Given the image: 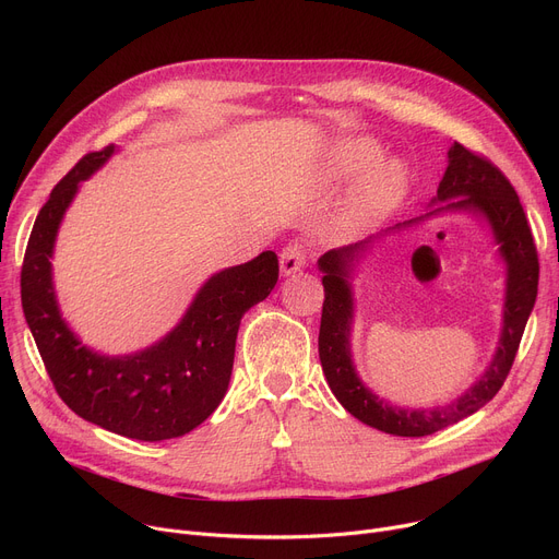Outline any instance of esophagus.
I'll return each mask as SVG.
<instances>
[{
	"label": "esophagus",
	"instance_id": "obj_1",
	"mask_svg": "<svg viewBox=\"0 0 559 559\" xmlns=\"http://www.w3.org/2000/svg\"><path fill=\"white\" fill-rule=\"evenodd\" d=\"M306 267V251L301 245H287L281 251V274L292 276Z\"/></svg>",
	"mask_w": 559,
	"mask_h": 559
}]
</instances>
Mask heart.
<instances>
[{"mask_svg": "<svg viewBox=\"0 0 559 559\" xmlns=\"http://www.w3.org/2000/svg\"><path fill=\"white\" fill-rule=\"evenodd\" d=\"M378 158V146L371 140H348L335 152V167L344 174L362 171ZM403 183V167L399 163H385L376 167L365 181L358 199V211H376L399 192Z\"/></svg>", "mask_w": 559, "mask_h": 559, "instance_id": "1", "label": "heart"}]
</instances>
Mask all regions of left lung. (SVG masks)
Returning <instances> with one entry per match:
<instances>
[{"mask_svg":"<svg viewBox=\"0 0 559 559\" xmlns=\"http://www.w3.org/2000/svg\"><path fill=\"white\" fill-rule=\"evenodd\" d=\"M455 198V202L450 199ZM435 201H447L428 211L417 219L396 224L390 230L413 226L444 211H462L485 217L491 226L498 253L508 264L506 281V306H503V331L498 340L493 360L485 373L462 396L449 405L424 407H399L385 399L376 396L356 373L350 360V321H354V289H350V272L354 262L371 247L373 238L362 242L331 249L319 258V270L324 272V308H321L319 326V360L329 388L335 399L362 424L399 437H426L442 430L460 419L474 415L496 392L503 388L512 369L514 356L525 331L527 317L533 312L539 283V258L527 226L523 205L508 176L485 156L468 152L460 142L449 150V167L444 179L439 181ZM388 233V230H385Z\"/></svg>","mask_w":559,"mask_h":559,"instance_id":"obj_1","label":"left lung"}]
</instances>
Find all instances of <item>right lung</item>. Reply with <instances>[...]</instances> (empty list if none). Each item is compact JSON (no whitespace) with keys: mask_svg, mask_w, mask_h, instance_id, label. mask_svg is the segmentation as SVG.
Masks as SVG:
<instances>
[{"mask_svg":"<svg viewBox=\"0 0 559 559\" xmlns=\"http://www.w3.org/2000/svg\"><path fill=\"white\" fill-rule=\"evenodd\" d=\"M115 144L85 154L51 190L40 209L22 262V308L51 383L81 419L122 437L160 442L181 437L209 419L222 403L235 358L242 314L270 297L278 258L228 267L197 292L179 326L131 356H102L79 342L58 310L51 253L79 183L91 179Z\"/></svg>","mask_w":559,"mask_h":559,"instance_id":"right-lung-1","label":"right lung"}]
</instances>
